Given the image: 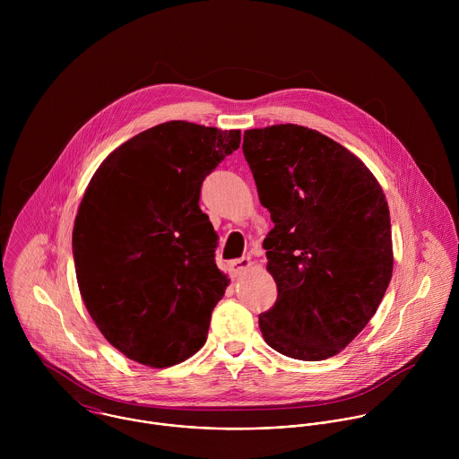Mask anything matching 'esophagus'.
<instances>
[{
	"mask_svg": "<svg viewBox=\"0 0 459 459\" xmlns=\"http://www.w3.org/2000/svg\"><path fill=\"white\" fill-rule=\"evenodd\" d=\"M228 266H230V272H231L233 275H238V273H242L246 268L251 266V260H249V258H238V260L230 262Z\"/></svg>",
	"mask_w": 459,
	"mask_h": 459,
	"instance_id": "34e87169",
	"label": "esophagus"
}]
</instances>
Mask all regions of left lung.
I'll return each instance as SVG.
<instances>
[{
    "mask_svg": "<svg viewBox=\"0 0 459 459\" xmlns=\"http://www.w3.org/2000/svg\"><path fill=\"white\" fill-rule=\"evenodd\" d=\"M242 150L273 221L263 249L277 300L260 315L263 339L324 360L362 332L391 282L385 195L360 159L307 127L246 131Z\"/></svg>",
    "mask_w": 459,
    "mask_h": 459,
    "instance_id": "1",
    "label": "left lung"
}]
</instances>
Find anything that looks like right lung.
Wrapping results in <instances>:
<instances>
[{"label": "right lung", "instance_id": "1", "mask_svg": "<svg viewBox=\"0 0 459 459\" xmlns=\"http://www.w3.org/2000/svg\"><path fill=\"white\" fill-rule=\"evenodd\" d=\"M238 146L240 131L166 122L118 146L88 184L72 231L79 291L104 337L139 364L175 366L206 341L230 281L199 196Z\"/></svg>", "mask_w": 459, "mask_h": 459}]
</instances>
